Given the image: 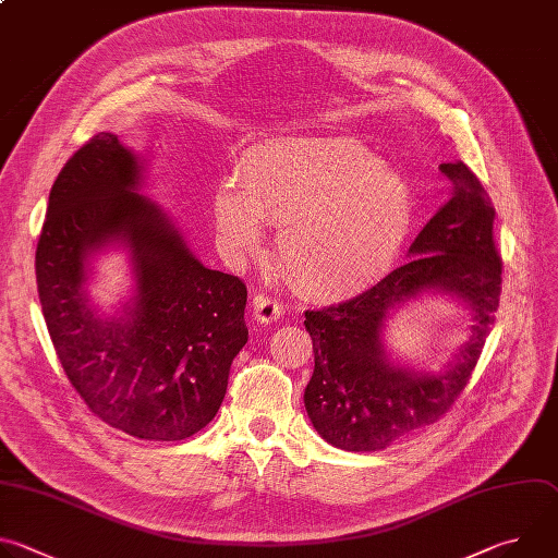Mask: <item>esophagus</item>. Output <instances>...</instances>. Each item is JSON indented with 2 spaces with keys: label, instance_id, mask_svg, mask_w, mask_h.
I'll return each instance as SVG.
<instances>
[{
  "label": "esophagus",
  "instance_id": "34e87169",
  "mask_svg": "<svg viewBox=\"0 0 558 558\" xmlns=\"http://www.w3.org/2000/svg\"><path fill=\"white\" fill-rule=\"evenodd\" d=\"M252 308H254V317H256L258 323H263V325L276 323L278 317L284 313L282 302H278L276 298H271L267 293H258L254 298V302H252Z\"/></svg>",
  "mask_w": 558,
  "mask_h": 558
}]
</instances>
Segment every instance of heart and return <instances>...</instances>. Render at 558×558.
Listing matches in <instances>:
<instances>
[{
	"label": "heart",
	"mask_w": 558,
	"mask_h": 558,
	"mask_svg": "<svg viewBox=\"0 0 558 558\" xmlns=\"http://www.w3.org/2000/svg\"><path fill=\"white\" fill-rule=\"evenodd\" d=\"M413 216L411 185L351 138L258 147L243 163V185L225 181L214 196V220L231 250H256L265 222L280 227L284 269L323 298L377 282L400 256Z\"/></svg>",
	"instance_id": "obj_1"
}]
</instances>
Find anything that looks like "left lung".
I'll list each match as a JSON object with an SVG mask.
<instances>
[{
	"label": "left lung",
	"instance_id": "obj_1",
	"mask_svg": "<svg viewBox=\"0 0 558 558\" xmlns=\"http://www.w3.org/2000/svg\"><path fill=\"white\" fill-rule=\"evenodd\" d=\"M450 201L415 238L407 265L360 295L304 311L315 368L304 388L313 428L351 452H375L435 424L465 388L482 355L501 295L495 207L461 161L441 163ZM424 290L450 292L473 311V338L449 371L433 376L392 365L383 353L387 311Z\"/></svg>",
	"mask_w": 558,
	"mask_h": 558
}]
</instances>
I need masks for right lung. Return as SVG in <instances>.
I'll return each instance as SVG.
<instances>
[{
    "label": "right lung",
    "mask_w": 558,
    "mask_h": 558,
    "mask_svg": "<svg viewBox=\"0 0 558 558\" xmlns=\"http://www.w3.org/2000/svg\"><path fill=\"white\" fill-rule=\"evenodd\" d=\"M138 156L99 132L59 172L35 254L37 291L57 357L86 407L138 439L179 441L218 413L233 357L247 344L245 282L203 267L143 198ZM121 240L135 295L101 322L85 282L89 256Z\"/></svg>",
    "instance_id": "1"
}]
</instances>
